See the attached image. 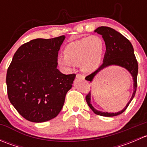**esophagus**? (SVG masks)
Listing matches in <instances>:
<instances>
[{
    "mask_svg": "<svg viewBox=\"0 0 147 147\" xmlns=\"http://www.w3.org/2000/svg\"><path fill=\"white\" fill-rule=\"evenodd\" d=\"M76 78H78V79H82V80L84 79V75H81V74H77Z\"/></svg>",
    "mask_w": 147,
    "mask_h": 147,
    "instance_id": "esophagus-1",
    "label": "esophagus"
}]
</instances>
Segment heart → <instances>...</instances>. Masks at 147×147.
<instances>
[{
    "instance_id": "heart-1",
    "label": "heart",
    "mask_w": 147,
    "mask_h": 147,
    "mask_svg": "<svg viewBox=\"0 0 147 147\" xmlns=\"http://www.w3.org/2000/svg\"><path fill=\"white\" fill-rule=\"evenodd\" d=\"M105 47V42L98 35L83 38L68 44L64 50V56L57 58V63L67 70L80 64L84 72H93L101 64Z\"/></svg>"
}]
</instances>
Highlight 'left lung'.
<instances>
[{"mask_svg":"<svg viewBox=\"0 0 147 147\" xmlns=\"http://www.w3.org/2000/svg\"><path fill=\"white\" fill-rule=\"evenodd\" d=\"M94 32L100 34L103 38L106 45V53L103 60V63L101 66L92 72L90 75H87L85 80L92 82L93 78L96 75L104 68L110 65H118L127 69L133 78L134 82V92L131 100L127 103L125 107L121 111L115 113H108V112H102L97 111L92 107L90 103L91 100V94L90 92L86 95V101L90 109L93 111L94 114L103 117H115L121 115L128 107L131 100L135 96L137 87V74H138V63L136 59L134 53V48L130 41L121 35L119 32L116 31L112 28L101 26L94 30Z\"/></svg>","mask_w":147,"mask_h":147,"instance_id":"8db88e82","label":"left lung"}]
</instances>
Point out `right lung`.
<instances>
[{
    "label": "right lung",
    "instance_id": "obj_1",
    "mask_svg": "<svg viewBox=\"0 0 147 147\" xmlns=\"http://www.w3.org/2000/svg\"><path fill=\"white\" fill-rule=\"evenodd\" d=\"M65 35L32 40L14 54L6 75L10 103L25 119L44 122L57 116L75 74L58 70L57 55Z\"/></svg>",
    "mask_w": 147,
    "mask_h": 147
}]
</instances>
